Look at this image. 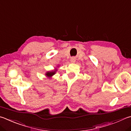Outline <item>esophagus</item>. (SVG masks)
I'll return each mask as SVG.
<instances>
[{
  "label": "esophagus",
  "instance_id": "1",
  "mask_svg": "<svg viewBox=\"0 0 131 131\" xmlns=\"http://www.w3.org/2000/svg\"><path fill=\"white\" fill-rule=\"evenodd\" d=\"M70 61L71 62H74L75 61V59L74 57H72V58H71L70 59Z\"/></svg>",
  "mask_w": 131,
  "mask_h": 131
}]
</instances>
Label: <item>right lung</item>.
Masks as SVG:
<instances>
[{
    "instance_id": "obj_1",
    "label": "right lung",
    "mask_w": 131,
    "mask_h": 131,
    "mask_svg": "<svg viewBox=\"0 0 131 131\" xmlns=\"http://www.w3.org/2000/svg\"><path fill=\"white\" fill-rule=\"evenodd\" d=\"M56 71V70L53 71V72H47V73H46V75L47 76H48V77H51V76H52L53 75H54V74H55Z\"/></svg>"
}]
</instances>
